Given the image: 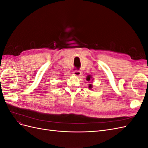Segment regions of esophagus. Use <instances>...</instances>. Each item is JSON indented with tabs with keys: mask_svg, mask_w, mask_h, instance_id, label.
Masks as SVG:
<instances>
[{
	"mask_svg": "<svg viewBox=\"0 0 148 148\" xmlns=\"http://www.w3.org/2000/svg\"><path fill=\"white\" fill-rule=\"evenodd\" d=\"M73 73L74 75H76V76H79V75H82V72L80 71H79V70H75V71H73Z\"/></svg>",
	"mask_w": 148,
	"mask_h": 148,
	"instance_id": "34e87169",
	"label": "esophagus"
}]
</instances>
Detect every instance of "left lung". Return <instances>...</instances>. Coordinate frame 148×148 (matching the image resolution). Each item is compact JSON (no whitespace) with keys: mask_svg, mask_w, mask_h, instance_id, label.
Here are the masks:
<instances>
[{"mask_svg":"<svg viewBox=\"0 0 148 148\" xmlns=\"http://www.w3.org/2000/svg\"><path fill=\"white\" fill-rule=\"evenodd\" d=\"M91 78H91V75H88V77H86V79L88 80V82L90 81V79H91ZM91 88H92V85H91V84H89V88L91 89Z\"/></svg>","mask_w":148,"mask_h":148,"instance_id":"8db88e82","label":"left lung"}]
</instances>
